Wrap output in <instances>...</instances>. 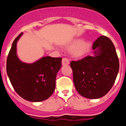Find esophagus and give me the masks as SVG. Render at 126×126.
<instances>
[{
	"mask_svg": "<svg viewBox=\"0 0 126 126\" xmlns=\"http://www.w3.org/2000/svg\"><path fill=\"white\" fill-rule=\"evenodd\" d=\"M69 64V61L67 58L64 57L62 60V65H68Z\"/></svg>",
	"mask_w": 126,
	"mask_h": 126,
	"instance_id": "obj_1",
	"label": "esophagus"
}]
</instances>
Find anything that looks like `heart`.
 I'll return each mask as SVG.
<instances>
[{"label":"heart","mask_w":126,"mask_h":126,"mask_svg":"<svg viewBox=\"0 0 126 126\" xmlns=\"http://www.w3.org/2000/svg\"><path fill=\"white\" fill-rule=\"evenodd\" d=\"M91 44L88 42H81V40H76L67 46V49L73 50V55L76 57H83L88 52Z\"/></svg>","instance_id":"b5f03b06"}]
</instances>
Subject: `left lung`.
Listing matches in <instances>:
<instances>
[{
    "instance_id": "left-lung-1",
    "label": "left lung",
    "mask_w": 126,
    "mask_h": 126,
    "mask_svg": "<svg viewBox=\"0 0 126 126\" xmlns=\"http://www.w3.org/2000/svg\"><path fill=\"white\" fill-rule=\"evenodd\" d=\"M93 49L98 50L95 56L88 55L70 64L76 89L81 96L90 99L102 97L110 90L119 69L115 47L109 38H98Z\"/></svg>"
}]
</instances>
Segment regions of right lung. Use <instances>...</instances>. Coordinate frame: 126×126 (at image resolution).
I'll list each match as a JSON object with an SVG mask.
<instances>
[{"label": "right lung", "mask_w": 126, "mask_h": 126, "mask_svg": "<svg viewBox=\"0 0 126 126\" xmlns=\"http://www.w3.org/2000/svg\"><path fill=\"white\" fill-rule=\"evenodd\" d=\"M22 33L13 43L7 59L6 70L16 92L30 102L48 98L55 88L57 73L62 65V58L43 57L33 64L21 62L16 55V43Z\"/></svg>", "instance_id": "add662e5"}]
</instances>
